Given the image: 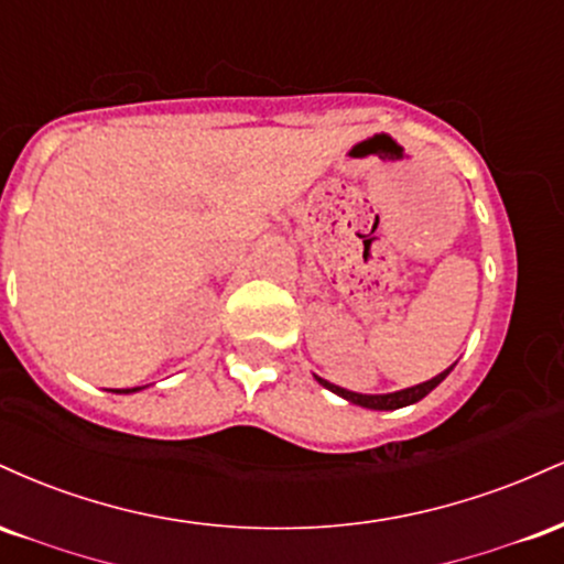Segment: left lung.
<instances>
[{
  "mask_svg": "<svg viewBox=\"0 0 564 564\" xmlns=\"http://www.w3.org/2000/svg\"><path fill=\"white\" fill-rule=\"evenodd\" d=\"M453 366H456V364H453ZM453 366L445 368L443 373H437V377H432L430 381H422V384L408 387V390H398V392H384V394L352 392V390H345V387H336V384H332V381H326V379H321V377H315V379H318L321 387H326V390H332L334 394H339V398H345L347 403H352V405L371 408V411H398V408L413 405V403H419V400H422V398H426V394L435 390L440 381L448 377V373L453 371Z\"/></svg>",
  "mask_w": 564,
  "mask_h": 564,
  "instance_id": "obj_1",
  "label": "left lung"
}]
</instances>
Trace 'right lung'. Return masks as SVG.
Returning <instances> with one entry per match:
<instances>
[{"instance_id": "1", "label": "right lung", "mask_w": 564, "mask_h": 564, "mask_svg": "<svg viewBox=\"0 0 564 564\" xmlns=\"http://www.w3.org/2000/svg\"><path fill=\"white\" fill-rule=\"evenodd\" d=\"M142 387H129V390H116V392H124V394H129V392H140Z\"/></svg>"}]
</instances>
